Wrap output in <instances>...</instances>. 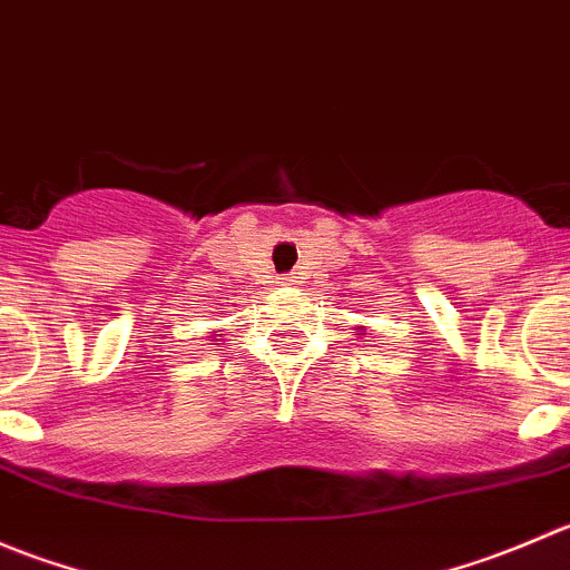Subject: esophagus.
<instances>
[{
    "instance_id": "1",
    "label": "esophagus",
    "mask_w": 570,
    "mask_h": 570,
    "mask_svg": "<svg viewBox=\"0 0 570 570\" xmlns=\"http://www.w3.org/2000/svg\"><path fill=\"white\" fill-rule=\"evenodd\" d=\"M278 284L281 286H292V284H297V278H295V275H281Z\"/></svg>"
}]
</instances>
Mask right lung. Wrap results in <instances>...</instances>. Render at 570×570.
<instances>
[{"instance_id": "right-lung-1", "label": "right lung", "mask_w": 570, "mask_h": 570, "mask_svg": "<svg viewBox=\"0 0 570 570\" xmlns=\"http://www.w3.org/2000/svg\"><path fill=\"white\" fill-rule=\"evenodd\" d=\"M215 336H217V333H215ZM215 336H212V338H215ZM220 336H223V333H220Z\"/></svg>"}]
</instances>
